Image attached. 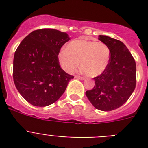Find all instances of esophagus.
Listing matches in <instances>:
<instances>
[{
	"label": "esophagus",
	"mask_w": 148,
	"mask_h": 148,
	"mask_svg": "<svg viewBox=\"0 0 148 148\" xmlns=\"http://www.w3.org/2000/svg\"><path fill=\"white\" fill-rule=\"evenodd\" d=\"M75 78H78V79H81V80H83L84 78V77H82V76H80V75H75Z\"/></svg>",
	"instance_id": "1"
}]
</instances>
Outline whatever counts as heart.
Listing matches in <instances>:
<instances>
[{"instance_id": "heart-1", "label": "heart", "mask_w": 148, "mask_h": 148, "mask_svg": "<svg viewBox=\"0 0 148 148\" xmlns=\"http://www.w3.org/2000/svg\"><path fill=\"white\" fill-rule=\"evenodd\" d=\"M110 58L108 45L93 40H73L58 53V61L66 72L72 73L79 66L86 75L95 77L107 69Z\"/></svg>"}]
</instances>
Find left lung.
I'll use <instances>...</instances> for the list:
<instances>
[{"label": "left lung", "instance_id": "left-lung-1", "mask_svg": "<svg viewBox=\"0 0 148 148\" xmlns=\"http://www.w3.org/2000/svg\"><path fill=\"white\" fill-rule=\"evenodd\" d=\"M99 39L108 46L110 58L108 67L95 77V86L86 91V95L96 109L111 111L125 104L136 84V61L121 41L106 35Z\"/></svg>", "mask_w": 148, "mask_h": 148}]
</instances>
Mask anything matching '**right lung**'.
<instances>
[{"label": "right lung", "mask_w": 148, "mask_h": 148, "mask_svg": "<svg viewBox=\"0 0 148 148\" xmlns=\"http://www.w3.org/2000/svg\"><path fill=\"white\" fill-rule=\"evenodd\" d=\"M70 40L66 32L40 29L22 40L14 56L13 80L18 92L36 107L56 102L74 76L61 69L58 53Z\"/></svg>", "instance_id": "obj_1"}]
</instances>
